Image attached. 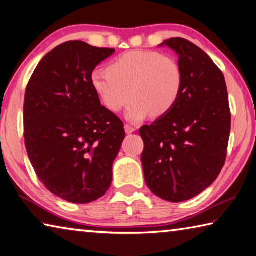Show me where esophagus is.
I'll use <instances>...</instances> for the list:
<instances>
[{"mask_svg":"<svg viewBox=\"0 0 256 256\" xmlns=\"http://www.w3.org/2000/svg\"><path fill=\"white\" fill-rule=\"evenodd\" d=\"M124 130H125V132H126V134H132L133 132H136V128H133V126H131V125H128V124H125L124 125Z\"/></svg>","mask_w":256,"mask_h":256,"instance_id":"esophagus-1","label":"esophagus"}]
</instances>
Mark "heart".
I'll use <instances>...</instances> for the list:
<instances>
[{
	"instance_id": "heart-1",
	"label": "heart",
	"mask_w": 256,
	"mask_h": 256,
	"mask_svg": "<svg viewBox=\"0 0 256 256\" xmlns=\"http://www.w3.org/2000/svg\"><path fill=\"white\" fill-rule=\"evenodd\" d=\"M184 72L173 56L156 51L128 52L109 64L94 70L90 82L93 91L112 112H120L133 98L126 118L139 123L150 114L163 116L179 100L184 88Z\"/></svg>"
}]
</instances>
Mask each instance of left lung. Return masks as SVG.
<instances>
[{
    "label": "left lung",
    "mask_w": 256,
    "mask_h": 256,
    "mask_svg": "<svg viewBox=\"0 0 256 256\" xmlns=\"http://www.w3.org/2000/svg\"><path fill=\"white\" fill-rule=\"evenodd\" d=\"M168 46L179 56L184 88L174 108L140 128L144 181L162 200H192L216 181L224 165L231 115L222 72L190 40L173 38Z\"/></svg>",
    "instance_id": "left-lung-1"
}]
</instances>
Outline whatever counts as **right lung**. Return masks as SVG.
I'll return each instance as SVG.
<instances>
[{"label":"right lung","instance_id":"obj_1","mask_svg":"<svg viewBox=\"0 0 256 256\" xmlns=\"http://www.w3.org/2000/svg\"><path fill=\"white\" fill-rule=\"evenodd\" d=\"M114 52L64 42L43 56L26 88L28 157L46 188L74 204L106 194L125 138L122 120L101 106L90 82L94 68Z\"/></svg>","mask_w":256,"mask_h":256}]
</instances>
